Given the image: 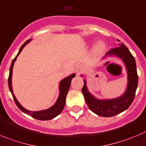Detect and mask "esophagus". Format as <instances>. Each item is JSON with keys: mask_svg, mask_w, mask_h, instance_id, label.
Wrapping results in <instances>:
<instances>
[{"mask_svg": "<svg viewBox=\"0 0 146 146\" xmlns=\"http://www.w3.org/2000/svg\"><path fill=\"white\" fill-rule=\"evenodd\" d=\"M84 67H83L82 65H78V66L76 67V72L78 75H80L83 71H84Z\"/></svg>", "mask_w": 146, "mask_h": 146, "instance_id": "obj_1", "label": "esophagus"}]
</instances>
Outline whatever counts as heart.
Instances as JSON below:
<instances>
[{
    "mask_svg": "<svg viewBox=\"0 0 146 146\" xmlns=\"http://www.w3.org/2000/svg\"><path fill=\"white\" fill-rule=\"evenodd\" d=\"M104 50H105V44H104V43L102 42H99L95 45L94 48V52L96 54H102L104 51Z\"/></svg>",
    "mask_w": 146,
    "mask_h": 146,
    "instance_id": "b5f03b06",
    "label": "heart"
}]
</instances>
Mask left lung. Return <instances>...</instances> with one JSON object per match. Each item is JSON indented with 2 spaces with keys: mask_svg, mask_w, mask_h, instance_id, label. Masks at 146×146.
I'll return each instance as SVG.
<instances>
[{
  "mask_svg": "<svg viewBox=\"0 0 146 146\" xmlns=\"http://www.w3.org/2000/svg\"><path fill=\"white\" fill-rule=\"evenodd\" d=\"M117 42L120 41L117 39ZM106 55L117 56L122 59L125 63L128 76L127 87L125 94L116 99L99 100L88 92L86 80L84 81V85L82 88V93L88 108L94 113L99 116L110 117L122 112L131 105L135 96L138 76L137 73L135 60L129 51L128 48L123 43L119 44V47L110 50Z\"/></svg>",
  "mask_w": 146,
  "mask_h": 146,
  "instance_id": "1",
  "label": "left lung"
}]
</instances>
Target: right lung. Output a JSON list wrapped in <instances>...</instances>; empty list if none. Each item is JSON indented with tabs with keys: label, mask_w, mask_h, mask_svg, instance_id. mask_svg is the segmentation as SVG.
Segmentation results:
<instances>
[{
	"label": "right lung",
	"mask_w": 146,
	"mask_h": 146,
	"mask_svg": "<svg viewBox=\"0 0 146 146\" xmlns=\"http://www.w3.org/2000/svg\"><path fill=\"white\" fill-rule=\"evenodd\" d=\"M31 40H32L31 39H28L25 43L23 44V45L21 46V48H20L19 51V52H18L16 58H15L13 60V61H12L11 65V67H10L9 79H8L9 90H10L12 96H13V100H14L16 106L19 108V110H21V111H22L23 112L28 114V115H29V116L35 118V119H39V120H50V119H53V118H54L55 117L58 116V115H59V114H60L61 111H62V110L64 109V107H65V104L66 96L67 94H68V92L69 88H70L71 80L73 79V78L75 77L76 75H75L74 73H73V74L68 76V77H66L65 78H64V79H62V81H60L59 85V90H60L59 96H58V100H57V102H55V104H54L52 107L47 109V110H41V111H31L26 110L25 108H24V107L19 104V102H18L17 99H16V98L15 97L14 94H13V88H12V85H11V77H12V72H13V64H14L16 58H17V56L20 54V52H21V50H23L24 46H25L26 44H27V43H29Z\"/></svg>",
	"instance_id": "1"
}]
</instances>
